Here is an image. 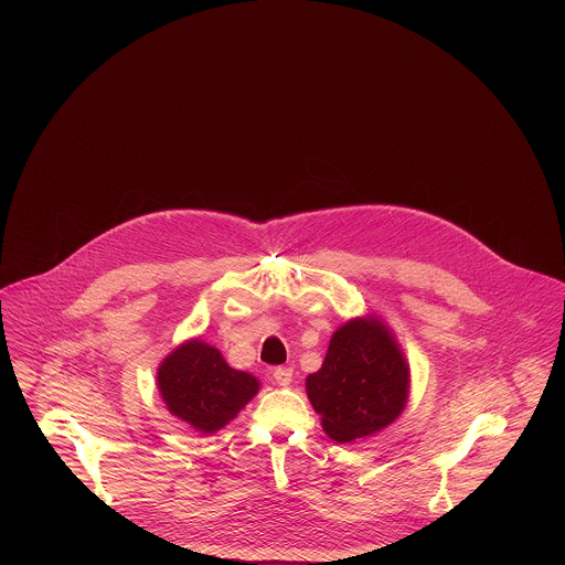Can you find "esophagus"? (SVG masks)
<instances>
[{"label":"esophagus","mask_w":565,"mask_h":565,"mask_svg":"<svg viewBox=\"0 0 565 565\" xmlns=\"http://www.w3.org/2000/svg\"><path fill=\"white\" fill-rule=\"evenodd\" d=\"M273 379L279 383V385H290V381H292V369H275L273 371Z\"/></svg>","instance_id":"1"}]
</instances>
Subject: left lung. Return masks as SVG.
<instances>
[{
    "mask_svg": "<svg viewBox=\"0 0 565 565\" xmlns=\"http://www.w3.org/2000/svg\"><path fill=\"white\" fill-rule=\"evenodd\" d=\"M408 364L379 318H355L330 339L322 369L307 376V396L323 431L353 443L387 428L408 398Z\"/></svg>",
    "mask_w": 565,
    "mask_h": 565,
    "instance_id": "8db88e82",
    "label": "left lung"
}]
</instances>
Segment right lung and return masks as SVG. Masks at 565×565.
Wrapping results in <instances>:
<instances>
[{
    "label": "right lung",
    "mask_w": 565,
    "mask_h": 565,
    "mask_svg": "<svg viewBox=\"0 0 565 565\" xmlns=\"http://www.w3.org/2000/svg\"><path fill=\"white\" fill-rule=\"evenodd\" d=\"M157 379L169 413L203 434L224 428L260 390L256 376L231 369L220 351L196 339L171 351Z\"/></svg>",
    "instance_id": "right-lung-1"
}]
</instances>
